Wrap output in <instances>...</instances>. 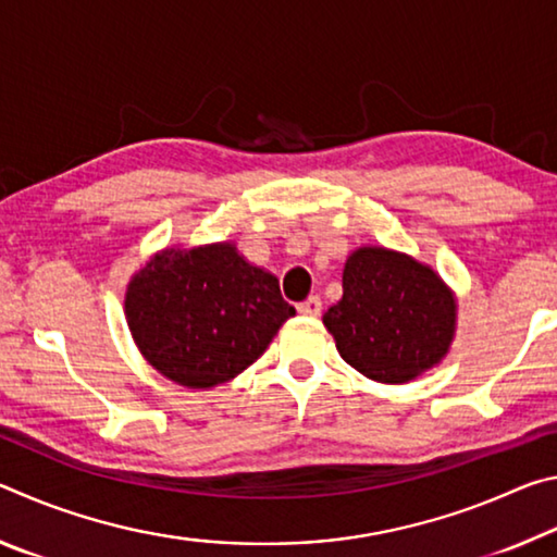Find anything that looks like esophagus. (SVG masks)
Returning a JSON list of instances; mask_svg holds the SVG:
<instances>
[{"label": "esophagus", "instance_id": "obj_1", "mask_svg": "<svg viewBox=\"0 0 557 557\" xmlns=\"http://www.w3.org/2000/svg\"><path fill=\"white\" fill-rule=\"evenodd\" d=\"M297 309H299L301 317H319V312H322V299L309 297V299L301 301Z\"/></svg>", "mask_w": 557, "mask_h": 557}]
</instances>
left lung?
Here are the masks:
<instances>
[{
    "label": "left lung",
    "mask_w": 557,
    "mask_h": 557,
    "mask_svg": "<svg viewBox=\"0 0 557 557\" xmlns=\"http://www.w3.org/2000/svg\"><path fill=\"white\" fill-rule=\"evenodd\" d=\"M344 295L322 317L344 361L375 383L403 385L442 363L457 334V295L408 252L361 245Z\"/></svg>",
    "instance_id": "left-lung-1"
}]
</instances>
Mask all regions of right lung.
Masks as SVG:
<instances>
[{
    "label": "right lung",
    "instance_id": "add662e5",
    "mask_svg": "<svg viewBox=\"0 0 557 557\" xmlns=\"http://www.w3.org/2000/svg\"><path fill=\"white\" fill-rule=\"evenodd\" d=\"M295 314L277 277L245 260L231 240L166 245L125 289V319L139 354L191 391L233 381Z\"/></svg>",
    "mask_w": 557,
    "mask_h": 557
}]
</instances>
